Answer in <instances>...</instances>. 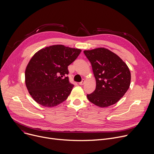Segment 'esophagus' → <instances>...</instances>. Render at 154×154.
I'll return each instance as SVG.
<instances>
[{
    "mask_svg": "<svg viewBox=\"0 0 154 154\" xmlns=\"http://www.w3.org/2000/svg\"><path fill=\"white\" fill-rule=\"evenodd\" d=\"M85 80L84 79H83V80H82V82H80L79 84L80 85H83L85 84Z\"/></svg>",
    "mask_w": 154,
    "mask_h": 154,
    "instance_id": "obj_1",
    "label": "esophagus"
}]
</instances>
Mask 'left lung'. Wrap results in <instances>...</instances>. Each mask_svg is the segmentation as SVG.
Instances as JSON below:
<instances>
[{"mask_svg": "<svg viewBox=\"0 0 154 154\" xmlns=\"http://www.w3.org/2000/svg\"><path fill=\"white\" fill-rule=\"evenodd\" d=\"M90 61L96 81L95 91L87 94L91 102L100 107L117 103L128 91L131 74L127 64L119 57L104 47L84 51Z\"/></svg>", "mask_w": 154, "mask_h": 154, "instance_id": "left-lung-1", "label": "left lung"}]
</instances>
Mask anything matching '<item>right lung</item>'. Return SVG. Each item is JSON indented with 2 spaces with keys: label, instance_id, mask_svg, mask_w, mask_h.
I'll use <instances>...</instances> for the list:
<instances>
[{
  "label": "right lung",
  "instance_id": "right-lung-1",
  "mask_svg": "<svg viewBox=\"0 0 154 154\" xmlns=\"http://www.w3.org/2000/svg\"><path fill=\"white\" fill-rule=\"evenodd\" d=\"M81 51L63 45H51L37 51L25 71L26 85L32 99L46 107L66 100L74 87L67 77V68Z\"/></svg>",
  "mask_w": 154,
  "mask_h": 154
}]
</instances>
